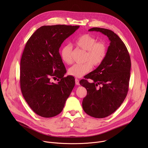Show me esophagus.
<instances>
[{"label":"esophagus","mask_w":148,"mask_h":148,"mask_svg":"<svg viewBox=\"0 0 148 148\" xmlns=\"http://www.w3.org/2000/svg\"><path fill=\"white\" fill-rule=\"evenodd\" d=\"M75 84H76L77 86H79V80H78L77 78H75Z\"/></svg>","instance_id":"1"}]
</instances>
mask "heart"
Masks as SVG:
<instances>
[{"label":"heart","mask_w":148,"mask_h":148,"mask_svg":"<svg viewBox=\"0 0 148 148\" xmlns=\"http://www.w3.org/2000/svg\"><path fill=\"white\" fill-rule=\"evenodd\" d=\"M96 38L91 34H84L75 41V45L79 49L86 51L83 64H75L69 69V74L77 78H80L89 73L92 65L98 66L103 61L107 54V45L104 41H96ZM60 55L62 60L67 64L73 62L72 47L67 45L63 47Z\"/></svg>","instance_id":"b5f03b06"}]
</instances>
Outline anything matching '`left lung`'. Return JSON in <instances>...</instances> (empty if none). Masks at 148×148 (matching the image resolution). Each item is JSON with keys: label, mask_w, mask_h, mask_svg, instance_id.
I'll return each instance as SVG.
<instances>
[{"label": "left lung", "mask_w": 148, "mask_h": 148, "mask_svg": "<svg viewBox=\"0 0 148 148\" xmlns=\"http://www.w3.org/2000/svg\"><path fill=\"white\" fill-rule=\"evenodd\" d=\"M88 31L99 32L110 40L103 61L85 78L94 82L90 83L85 79L79 81L80 85L87 91L82 103L84 111L91 116L103 118L114 113L127 95L131 61L127 48L114 32L99 27H93ZM98 85L100 86L99 88Z\"/></svg>", "instance_id": "obj_1"}]
</instances>
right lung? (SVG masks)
Listing matches in <instances>:
<instances>
[{"mask_svg": "<svg viewBox=\"0 0 148 148\" xmlns=\"http://www.w3.org/2000/svg\"><path fill=\"white\" fill-rule=\"evenodd\" d=\"M79 27L41 26L26 44L20 61V88L30 108L40 116L51 118L59 114L75 86L73 76L64 77L66 69L59 49ZM55 77L60 79L57 84L51 82Z\"/></svg>", "mask_w": 148, "mask_h": 148, "instance_id": "1", "label": "right lung"}]
</instances>
